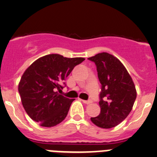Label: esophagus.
Instances as JSON below:
<instances>
[{
    "instance_id": "obj_1",
    "label": "esophagus",
    "mask_w": 157,
    "mask_h": 157,
    "mask_svg": "<svg viewBox=\"0 0 157 157\" xmlns=\"http://www.w3.org/2000/svg\"><path fill=\"white\" fill-rule=\"evenodd\" d=\"M82 101H83V103H84L85 104H90V103H92V101H91V100H82Z\"/></svg>"
}]
</instances>
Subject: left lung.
<instances>
[{
    "label": "left lung",
    "mask_w": 157,
    "mask_h": 157,
    "mask_svg": "<svg viewBox=\"0 0 157 157\" xmlns=\"http://www.w3.org/2000/svg\"><path fill=\"white\" fill-rule=\"evenodd\" d=\"M88 59L95 63L102 85L100 113L90 120L100 128H112L124 121L132 110L136 98L134 83L121 60L112 54L103 52Z\"/></svg>",
    "instance_id": "1"
}]
</instances>
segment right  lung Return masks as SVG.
Wrapping results in <instances>:
<instances>
[{
  "label": "right lung",
  "instance_id": "right-lung-1",
  "mask_svg": "<svg viewBox=\"0 0 157 157\" xmlns=\"http://www.w3.org/2000/svg\"><path fill=\"white\" fill-rule=\"evenodd\" d=\"M83 57H63L48 54L38 58L27 68L18 84L21 103L29 117L44 127L57 126L66 118L71 103L58 94L62 84Z\"/></svg>",
  "mask_w": 157,
  "mask_h": 157
}]
</instances>
